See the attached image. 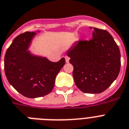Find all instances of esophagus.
<instances>
[{"mask_svg":"<svg viewBox=\"0 0 129 129\" xmlns=\"http://www.w3.org/2000/svg\"><path fill=\"white\" fill-rule=\"evenodd\" d=\"M65 59H66V62L69 63V61H70V57H68V56H67V55H66V56H65Z\"/></svg>","mask_w":129,"mask_h":129,"instance_id":"esophagus-1","label":"esophagus"}]
</instances>
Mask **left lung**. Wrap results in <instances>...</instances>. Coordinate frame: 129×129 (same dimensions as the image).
I'll return each instance as SVG.
<instances>
[{
	"label": "left lung",
	"instance_id": "obj_1",
	"mask_svg": "<svg viewBox=\"0 0 129 129\" xmlns=\"http://www.w3.org/2000/svg\"><path fill=\"white\" fill-rule=\"evenodd\" d=\"M93 28L89 41L74 43L67 51L74 66L73 77L76 86L86 93H100L118 77L121 54L113 38L107 31Z\"/></svg>",
	"mask_w": 129,
	"mask_h": 129
}]
</instances>
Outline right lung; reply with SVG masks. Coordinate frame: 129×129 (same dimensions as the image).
<instances>
[{
    "mask_svg": "<svg viewBox=\"0 0 129 129\" xmlns=\"http://www.w3.org/2000/svg\"><path fill=\"white\" fill-rule=\"evenodd\" d=\"M36 32L40 31L26 32L16 37L5 56V72L8 82L28 98L50 93L54 88L55 77L66 63L64 57L52 62L29 50Z\"/></svg>",
    "mask_w": 129,
    "mask_h": 129,
    "instance_id": "right-lung-1",
    "label": "right lung"
}]
</instances>
